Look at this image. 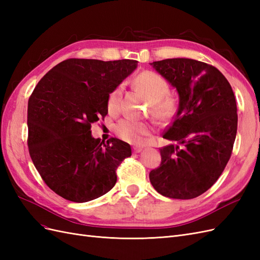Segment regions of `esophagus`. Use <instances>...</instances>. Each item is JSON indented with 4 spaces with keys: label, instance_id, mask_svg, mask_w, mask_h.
Here are the masks:
<instances>
[{
    "label": "esophagus",
    "instance_id": "esophagus-1",
    "mask_svg": "<svg viewBox=\"0 0 260 260\" xmlns=\"http://www.w3.org/2000/svg\"><path fill=\"white\" fill-rule=\"evenodd\" d=\"M142 149H143L142 147H139V146H133V147H132V152L137 154V153H140L141 151H142Z\"/></svg>",
    "mask_w": 260,
    "mask_h": 260
}]
</instances>
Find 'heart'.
<instances>
[{
	"label": "heart",
	"instance_id": "b5f03b06",
	"mask_svg": "<svg viewBox=\"0 0 260 260\" xmlns=\"http://www.w3.org/2000/svg\"><path fill=\"white\" fill-rule=\"evenodd\" d=\"M137 88L143 92L151 101L153 115L159 120H168L175 115L177 101L169 94V84L164 78L153 72H143L135 78ZM121 98V86L115 88L107 98V109L115 114L119 109ZM152 127L146 122H141L124 118L115 125L116 135L132 144H140L143 137L149 135Z\"/></svg>",
	"mask_w": 260,
	"mask_h": 260
}]
</instances>
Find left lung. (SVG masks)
Here are the masks:
<instances>
[{"instance_id":"1","label":"left lung","mask_w":260,"mask_h":260,"mask_svg":"<svg viewBox=\"0 0 260 260\" xmlns=\"http://www.w3.org/2000/svg\"><path fill=\"white\" fill-rule=\"evenodd\" d=\"M151 65L177 89L179 108L162 137L177 144L160 148V166L149 172V181L166 198L195 199L216 182L231 157L238 130L234 93L206 62L168 58Z\"/></svg>"}]
</instances>
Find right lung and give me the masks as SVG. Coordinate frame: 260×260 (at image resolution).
Masks as SVG:
<instances>
[{
    "label": "right lung",
    "instance_id": "right-lung-1",
    "mask_svg": "<svg viewBox=\"0 0 260 260\" xmlns=\"http://www.w3.org/2000/svg\"><path fill=\"white\" fill-rule=\"evenodd\" d=\"M138 66L133 59L69 58L38 82L28 101V148L41 178L70 202L95 200L114 187L116 169L131 156L121 140L91 136L107 115V98Z\"/></svg>",
    "mask_w": 260,
    "mask_h": 260
}]
</instances>
